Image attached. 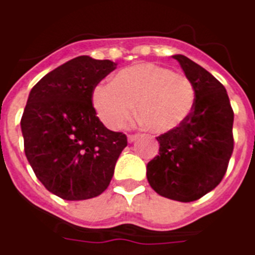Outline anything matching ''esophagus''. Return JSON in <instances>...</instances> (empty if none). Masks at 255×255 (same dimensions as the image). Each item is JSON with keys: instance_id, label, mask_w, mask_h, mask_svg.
I'll return each instance as SVG.
<instances>
[{"instance_id": "esophagus-1", "label": "esophagus", "mask_w": 255, "mask_h": 255, "mask_svg": "<svg viewBox=\"0 0 255 255\" xmlns=\"http://www.w3.org/2000/svg\"><path fill=\"white\" fill-rule=\"evenodd\" d=\"M138 138H139V134H129V135H128V141L131 143V142L137 141Z\"/></svg>"}]
</instances>
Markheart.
Masks as SVG:
<instances>
[{
    "label": "heart",
    "mask_w": 255,
    "mask_h": 255,
    "mask_svg": "<svg viewBox=\"0 0 255 255\" xmlns=\"http://www.w3.org/2000/svg\"><path fill=\"white\" fill-rule=\"evenodd\" d=\"M137 102V114L153 133H167L182 125L193 112L194 86L183 73L157 64H137L120 70L113 84L93 90V106L110 129L128 124Z\"/></svg>",
    "instance_id": "heart-1"
}]
</instances>
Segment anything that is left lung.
<instances>
[{"mask_svg": "<svg viewBox=\"0 0 255 255\" xmlns=\"http://www.w3.org/2000/svg\"><path fill=\"white\" fill-rule=\"evenodd\" d=\"M173 58L194 86V108L179 128L157 137L159 153L147 163L146 175L159 195L191 202L212 191L228 170L234 113L216 77L182 54Z\"/></svg>", "mask_w": 255, "mask_h": 255, "instance_id": "left-lung-1", "label": "left lung"}]
</instances>
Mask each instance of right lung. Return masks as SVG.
Returning <instances> with one entry per match:
<instances>
[{
  "label": "right lung",
  "instance_id": "right-lung-1",
  "mask_svg": "<svg viewBox=\"0 0 255 255\" xmlns=\"http://www.w3.org/2000/svg\"><path fill=\"white\" fill-rule=\"evenodd\" d=\"M117 64L80 56L42 77L30 90L21 118L25 155L35 177L66 201L94 198L108 189L124 133L104 126L93 90Z\"/></svg>",
  "mask_w": 255,
  "mask_h": 255
}]
</instances>
